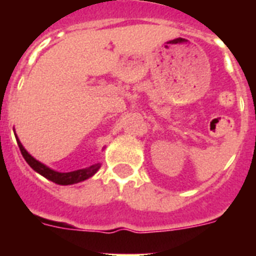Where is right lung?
<instances>
[{
	"label": "right lung",
	"mask_w": 256,
	"mask_h": 256,
	"mask_svg": "<svg viewBox=\"0 0 256 256\" xmlns=\"http://www.w3.org/2000/svg\"><path fill=\"white\" fill-rule=\"evenodd\" d=\"M15 137H16V142L19 144V148L22 151V158L26 159V162H28L29 166L34 172H37L38 174L40 176H44V178H47L48 180L54 183H58V184H61V186H68V184H74V183H79L82 182V180H88V178H91L92 176L96 174V172L100 169L101 164L100 162H97V164L91 165V166H88V168H83V169H78V170H73V172H58L55 169H51L50 166H47L46 164L44 162H38L37 159H34L28 151L24 148V146L22 144L20 140L18 138L16 133H15Z\"/></svg>",
	"instance_id": "obj_1"
}]
</instances>
